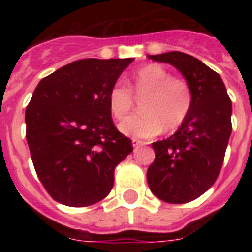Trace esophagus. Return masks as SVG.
<instances>
[{"label": "esophagus", "mask_w": 252, "mask_h": 252, "mask_svg": "<svg viewBox=\"0 0 252 252\" xmlns=\"http://www.w3.org/2000/svg\"><path fill=\"white\" fill-rule=\"evenodd\" d=\"M133 148H140V146L145 145V142L144 141H140V140H133Z\"/></svg>", "instance_id": "1"}]
</instances>
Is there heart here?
<instances>
[{
    "label": "heart",
    "mask_w": 252,
    "mask_h": 252,
    "mask_svg": "<svg viewBox=\"0 0 252 252\" xmlns=\"http://www.w3.org/2000/svg\"><path fill=\"white\" fill-rule=\"evenodd\" d=\"M130 90L141 98L142 112L124 119L119 129L133 140H145L165 129H174L186 120L192 106V93L186 81L174 78L161 65L138 69L130 78ZM108 106L116 119H123L134 106L133 95L123 81L115 82L108 94Z\"/></svg>",
    "instance_id": "1"
}]
</instances>
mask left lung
<instances>
[{
  "label": "left lung",
  "instance_id": "obj_1",
  "mask_svg": "<svg viewBox=\"0 0 252 252\" xmlns=\"http://www.w3.org/2000/svg\"><path fill=\"white\" fill-rule=\"evenodd\" d=\"M180 72L192 93V106L175 133L153 142L156 159L148 168L150 191L166 203L197 199L213 186L231 134V100L220 74L187 53L149 55Z\"/></svg>",
  "mask_w": 252,
  "mask_h": 252
}]
</instances>
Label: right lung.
<instances>
[{
  "mask_svg": "<svg viewBox=\"0 0 252 252\" xmlns=\"http://www.w3.org/2000/svg\"><path fill=\"white\" fill-rule=\"evenodd\" d=\"M134 59L73 61L39 82L26 108L33 167L49 195L68 207L104 199L115 167L133 150L114 126L111 87Z\"/></svg>",
  "mask_w": 252,
  "mask_h": 252,
  "instance_id": "1",
  "label": "right lung"
}]
</instances>
